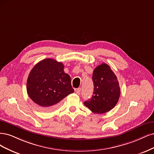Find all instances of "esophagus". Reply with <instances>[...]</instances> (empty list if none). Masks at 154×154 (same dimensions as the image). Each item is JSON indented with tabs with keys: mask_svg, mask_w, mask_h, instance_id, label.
Wrapping results in <instances>:
<instances>
[{
	"mask_svg": "<svg viewBox=\"0 0 154 154\" xmlns=\"http://www.w3.org/2000/svg\"><path fill=\"white\" fill-rule=\"evenodd\" d=\"M81 91V88H79L77 89L76 91H75V93L77 94V95H80Z\"/></svg>",
	"mask_w": 154,
	"mask_h": 154,
	"instance_id": "obj_1",
	"label": "esophagus"
}]
</instances>
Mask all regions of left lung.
<instances>
[{
	"instance_id": "left-lung-1",
	"label": "left lung",
	"mask_w": 154,
	"mask_h": 154,
	"mask_svg": "<svg viewBox=\"0 0 154 154\" xmlns=\"http://www.w3.org/2000/svg\"><path fill=\"white\" fill-rule=\"evenodd\" d=\"M93 94L91 98L84 102L89 109L97 114L105 113L116 106L120 96L117 77L110 66L102 63L93 71Z\"/></svg>"
}]
</instances>
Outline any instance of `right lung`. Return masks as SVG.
<instances>
[{
    "instance_id": "add662e5",
    "label": "right lung",
    "mask_w": 154,
    "mask_h": 154,
    "mask_svg": "<svg viewBox=\"0 0 154 154\" xmlns=\"http://www.w3.org/2000/svg\"><path fill=\"white\" fill-rule=\"evenodd\" d=\"M27 91L39 108L51 111L74 90L70 75L64 72V64L48 58L38 63L31 70L27 81Z\"/></svg>"
}]
</instances>
